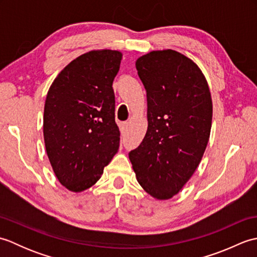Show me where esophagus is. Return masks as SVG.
Here are the masks:
<instances>
[{
    "label": "esophagus",
    "mask_w": 257,
    "mask_h": 257,
    "mask_svg": "<svg viewBox=\"0 0 257 257\" xmlns=\"http://www.w3.org/2000/svg\"><path fill=\"white\" fill-rule=\"evenodd\" d=\"M127 129H128V122L120 123V133H121V135H124L125 132H127Z\"/></svg>",
    "instance_id": "obj_1"
}]
</instances>
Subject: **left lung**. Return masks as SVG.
Listing matches in <instances>:
<instances>
[{
    "instance_id": "1",
    "label": "left lung",
    "mask_w": 257,
    "mask_h": 257,
    "mask_svg": "<svg viewBox=\"0 0 257 257\" xmlns=\"http://www.w3.org/2000/svg\"><path fill=\"white\" fill-rule=\"evenodd\" d=\"M136 68L147 91L148 129L129 159L146 192L168 200L203 157L212 125L211 92L198 65L173 50L146 54Z\"/></svg>"
}]
</instances>
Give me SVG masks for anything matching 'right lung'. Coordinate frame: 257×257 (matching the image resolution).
Segmentation results:
<instances>
[{
    "label": "right lung",
    "instance_id": "1",
    "mask_svg": "<svg viewBox=\"0 0 257 257\" xmlns=\"http://www.w3.org/2000/svg\"><path fill=\"white\" fill-rule=\"evenodd\" d=\"M119 51H90L70 62L48 89L44 107L47 157L58 181L73 192L100 179L120 141L112 81Z\"/></svg>",
    "mask_w": 257,
    "mask_h": 257
}]
</instances>
